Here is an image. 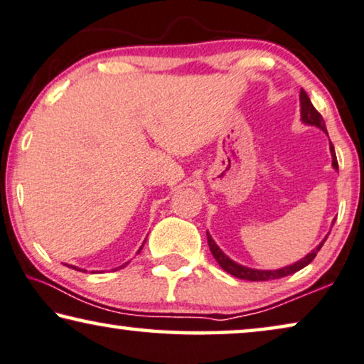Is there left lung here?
Wrapping results in <instances>:
<instances>
[{
  "label": "left lung",
  "instance_id": "8db88e82",
  "mask_svg": "<svg viewBox=\"0 0 364 364\" xmlns=\"http://www.w3.org/2000/svg\"><path fill=\"white\" fill-rule=\"evenodd\" d=\"M299 102H301V121L306 124V126H314V127H318L321 130H323L325 134H327V127H325V122H323V117L321 116V112H318L316 107L312 106L311 100H309L307 93L304 90H301V95H299ZM328 135V134H327ZM330 154H332V166L333 170H338V161H337V155H335V149L332 142H330ZM335 222V219H333ZM332 222V225H333ZM330 234V232H328ZM328 234L325 235L323 240L318 243V245L314 248L311 253H307L306 257L301 258L299 262L292 263V264H287L284 268H279V269H255V268H248V267H243V264L234 262V259L227 257V255L220 250L219 247H217V243L213 240V237L209 235L208 232V243H209V248H210V253H213V257L215 258V262L220 264V268L227 271V273H230L232 276H235L238 279H247V281H268V279H278V278H284V276H289V274H294L296 271L302 269L304 267H307L309 263L312 262L314 258H316L317 252L321 250L322 245L327 240Z\"/></svg>",
  "mask_w": 364,
  "mask_h": 364
}]
</instances>
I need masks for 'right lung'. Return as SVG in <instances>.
<instances>
[{"instance_id": "right-lung-1", "label": "right lung", "mask_w": 364, "mask_h": 364, "mask_svg": "<svg viewBox=\"0 0 364 364\" xmlns=\"http://www.w3.org/2000/svg\"><path fill=\"white\" fill-rule=\"evenodd\" d=\"M144 243H145V242H144ZM142 247H144V245H142ZM142 247H140V248H139V252H140V250H142ZM139 252H137V253H139ZM126 264H127V263H124V264H121V267H119V268H124V267H126ZM70 268H75V269H78V271H81V269H80V268H77V267H70ZM116 269H117V268H116ZM83 271H85V269H83Z\"/></svg>"}]
</instances>
